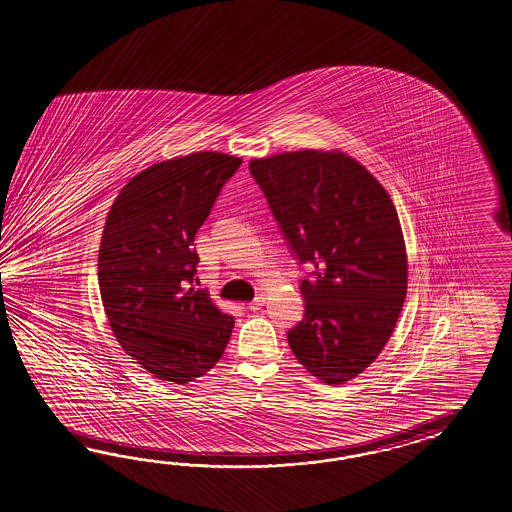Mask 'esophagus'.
<instances>
[{"mask_svg": "<svg viewBox=\"0 0 512 512\" xmlns=\"http://www.w3.org/2000/svg\"><path fill=\"white\" fill-rule=\"evenodd\" d=\"M262 305H264V298H262V296H257L255 300L248 303V309H251V311H257V309H261Z\"/></svg>", "mask_w": 512, "mask_h": 512, "instance_id": "1", "label": "esophagus"}]
</instances>
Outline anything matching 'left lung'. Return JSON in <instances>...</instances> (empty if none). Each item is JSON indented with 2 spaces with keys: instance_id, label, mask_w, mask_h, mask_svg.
Listing matches in <instances>:
<instances>
[{
  "instance_id": "1",
  "label": "left lung",
  "mask_w": 512,
  "mask_h": 512,
  "mask_svg": "<svg viewBox=\"0 0 512 512\" xmlns=\"http://www.w3.org/2000/svg\"><path fill=\"white\" fill-rule=\"evenodd\" d=\"M251 177L298 264L305 312L287 333L307 372L342 385L377 359L407 294V253L387 190L338 151L253 159Z\"/></svg>"
}]
</instances>
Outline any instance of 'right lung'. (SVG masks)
Segmentation results:
<instances>
[{"label":"right lung","instance_id":"right-lung-1","mask_svg":"<svg viewBox=\"0 0 512 512\" xmlns=\"http://www.w3.org/2000/svg\"><path fill=\"white\" fill-rule=\"evenodd\" d=\"M242 159L200 151L135 175L113 203L98 257L114 337L153 377L185 385L220 361L235 318L194 288V238Z\"/></svg>","mask_w":512,"mask_h":512}]
</instances>
